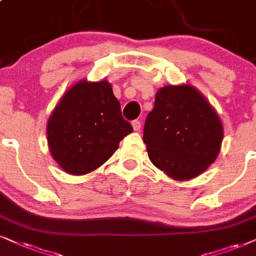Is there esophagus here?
<instances>
[{
  "label": "esophagus",
  "mask_w": 256,
  "mask_h": 256,
  "mask_svg": "<svg viewBox=\"0 0 256 256\" xmlns=\"http://www.w3.org/2000/svg\"><path fill=\"white\" fill-rule=\"evenodd\" d=\"M132 128H134V131L140 130V128H142L140 122H139V120H134V122H132Z\"/></svg>",
  "instance_id": "34e87169"
}]
</instances>
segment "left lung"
Returning <instances> with one entry per match:
<instances>
[{"label": "left lung", "instance_id": "8db88e82", "mask_svg": "<svg viewBox=\"0 0 256 256\" xmlns=\"http://www.w3.org/2000/svg\"><path fill=\"white\" fill-rule=\"evenodd\" d=\"M143 140L154 166L174 180L200 176L218 156L223 125L206 96L189 84L157 90Z\"/></svg>", "mask_w": 256, "mask_h": 256}]
</instances>
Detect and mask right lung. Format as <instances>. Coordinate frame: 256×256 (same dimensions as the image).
Returning a JSON list of instances; mask_svg holds the SVG:
<instances>
[{
	"instance_id": "1",
	"label": "right lung",
	"mask_w": 256,
	"mask_h": 256,
	"mask_svg": "<svg viewBox=\"0 0 256 256\" xmlns=\"http://www.w3.org/2000/svg\"><path fill=\"white\" fill-rule=\"evenodd\" d=\"M50 154L64 172L80 176L102 166L134 128L108 80L70 86L47 122Z\"/></svg>"
}]
</instances>
